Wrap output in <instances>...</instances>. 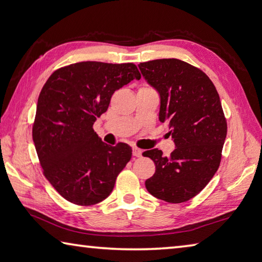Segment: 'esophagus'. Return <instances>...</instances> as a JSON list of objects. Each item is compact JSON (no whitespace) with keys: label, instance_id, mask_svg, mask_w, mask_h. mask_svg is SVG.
I'll list each match as a JSON object with an SVG mask.
<instances>
[{"label":"esophagus","instance_id":"esophagus-1","mask_svg":"<svg viewBox=\"0 0 262 262\" xmlns=\"http://www.w3.org/2000/svg\"><path fill=\"white\" fill-rule=\"evenodd\" d=\"M133 156L141 157L142 156V150L139 148H133Z\"/></svg>","mask_w":262,"mask_h":262}]
</instances>
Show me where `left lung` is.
Segmentation results:
<instances>
[{
	"mask_svg": "<svg viewBox=\"0 0 262 262\" xmlns=\"http://www.w3.org/2000/svg\"><path fill=\"white\" fill-rule=\"evenodd\" d=\"M139 68L159 94V121L168 123L176 144L168 157L158 149L143 152L156 165L145 187L159 200L186 202L220 166L228 127L219 92L202 70L178 59L142 62Z\"/></svg>",
	"mask_w": 262,
	"mask_h": 262,
	"instance_id": "8db88e82",
	"label": "left lung"
}]
</instances>
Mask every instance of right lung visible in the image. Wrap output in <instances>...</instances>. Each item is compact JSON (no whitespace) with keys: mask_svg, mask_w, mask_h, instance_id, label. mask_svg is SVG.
Returning a JSON list of instances; mask_svg holds the SVG:
<instances>
[{"mask_svg":"<svg viewBox=\"0 0 262 262\" xmlns=\"http://www.w3.org/2000/svg\"><path fill=\"white\" fill-rule=\"evenodd\" d=\"M141 74L134 63L85 61L55 70L38 98L32 137L43 174L62 198L92 206L108 196L132 158L126 143H104L95 121L114 91Z\"/></svg>","mask_w":262,"mask_h":262,"instance_id":"1","label":"right lung"}]
</instances>
